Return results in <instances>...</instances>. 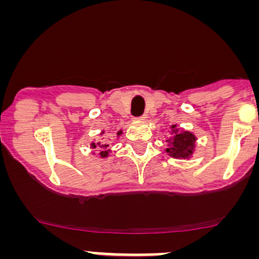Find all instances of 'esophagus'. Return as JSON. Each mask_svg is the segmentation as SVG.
<instances>
[{"mask_svg":"<svg viewBox=\"0 0 259 259\" xmlns=\"http://www.w3.org/2000/svg\"><path fill=\"white\" fill-rule=\"evenodd\" d=\"M139 119H140V120H146V119H147V115H146V114L141 115V117H140V118H139Z\"/></svg>","mask_w":259,"mask_h":259,"instance_id":"esophagus-1","label":"esophagus"}]
</instances>
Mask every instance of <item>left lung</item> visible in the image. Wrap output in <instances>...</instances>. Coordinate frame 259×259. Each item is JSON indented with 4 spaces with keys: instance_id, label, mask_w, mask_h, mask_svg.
I'll use <instances>...</instances> for the list:
<instances>
[{
    "instance_id": "8db88e82",
    "label": "left lung",
    "mask_w": 259,
    "mask_h": 259,
    "mask_svg": "<svg viewBox=\"0 0 259 259\" xmlns=\"http://www.w3.org/2000/svg\"><path fill=\"white\" fill-rule=\"evenodd\" d=\"M171 133L174 136L167 140L169 145L165 152L173 158H190L195 151L196 136L186 130H179L177 125H171Z\"/></svg>"
}]
</instances>
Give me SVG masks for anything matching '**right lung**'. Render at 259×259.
<instances>
[{"label":"right lung","mask_w":259,"mask_h":259,"mask_svg":"<svg viewBox=\"0 0 259 259\" xmlns=\"http://www.w3.org/2000/svg\"><path fill=\"white\" fill-rule=\"evenodd\" d=\"M105 133V132H102V134ZM121 130H119V132L117 133V136H120L121 135ZM102 134H101V135H102ZM109 145H106V144H101V142H97V144H95V142H92L91 144V147L92 148H96V147H99L100 148V157L101 158H105V157H108V154H109V152H111V150H107V147H108Z\"/></svg>","instance_id":"1"}]
</instances>
